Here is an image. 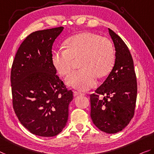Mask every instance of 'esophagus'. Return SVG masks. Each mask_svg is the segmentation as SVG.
<instances>
[{
    "instance_id": "34e87169",
    "label": "esophagus",
    "mask_w": 154,
    "mask_h": 154,
    "mask_svg": "<svg viewBox=\"0 0 154 154\" xmlns=\"http://www.w3.org/2000/svg\"><path fill=\"white\" fill-rule=\"evenodd\" d=\"M73 93H74V96H80V95H85V94L81 93V92H79V91H73Z\"/></svg>"
}]
</instances>
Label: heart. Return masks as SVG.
<instances>
[{"mask_svg": "<svg viewBox=\"0 0 154 154\" xmlns=\"http://www.w3.org/2000/svg\"><path fill=\"white\" fill-rule=\"evenodd\" d=\"M66 48L55 50L52 63L61 76L67 75L79 60L81 69L71 74L65 81L69 86L88 90L95 85L97 78L107 75L115 63V49L105 38L89 32L80 33L66 42Z\"/></svg>", "mask_w": 154, "mask_h": 154, "instance_id": "1", "label": "heart"}]
</instances>
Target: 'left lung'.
<instances>
[{"instance_id":"obj_1","label":"left lung","mask_w":154,"mask_h":154,"mask_svg":"<svg viewBox=\"0 0 154 154\" xmlns=\"http://www.w3.org/2000/svg\"><path fill=\"white\" fill-rule=\"evenodd\" d=\"M114 44L115 64L105 82L90 95L91 118L94 124L107 134L127 127L134 115L137 81L134 61L121 38L108 28ZM100 95H105L101 99Z\"/></svg>"}]
</instances>
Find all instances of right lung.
<instances>
[{"mask_svg":"<svg viewBox=\"0 0 154 154\" xmlns=\"http://www.w3.org/2000/svg\"><path fill=\"white\" fill-rule=\"evenodd\" d=\"M63 27L36 31L22 42L11 71L14 112L36 136L52 137L62 131L73 92L56 75L51 49Z\"/></svg>","mask_w":154,"mask_h":154,"instance_id":"1","label":"right lung"}]
</instances>
